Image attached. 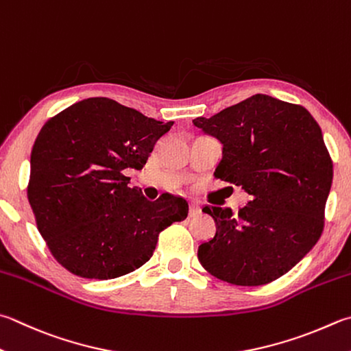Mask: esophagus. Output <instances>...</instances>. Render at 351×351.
<instances>
[{"label": "esophagus", "instance_id": "34e87169", "mask_svg": "<svg viewBox=\"0 0 351 351\" xmlns=\"http://www.w3.org/2000/svg\"><path fill=\"white\" fill-rule=\"evenodd\" d=\"M202 214V208H200V204L198 203H195V202H191L189 203V217H197V215H200Z\"/></svg>", "mask_w": 351, "mask_h": 351}]
</instances>
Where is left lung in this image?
<instances>
[{
	"label": "left lung",
	"mask_w": 351,
	"mask_h": 351,
	"mask_svg": "<svg viewBox=\"0 0 351 351\" xmlns=\"http://www.w3.org/2000/svg\"><path fill=\"white\" fill-rule=\"evenodd\" d=\"M223 145L214 176L250 195L247 206H204L217 232L198 246L215 278L263 286L287 274L319 240L333 163L318 122L301 105L254 95L193 121Z\"/></svg>",
	"instance_id": "8db88e82"
}]
</instances>
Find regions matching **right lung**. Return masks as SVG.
<instances>
[{
  "mask_svg": "<svg viewBox=\"0 0 351 351\" xmlns=\"http://www.w3.org/2000/svg\"><path fill=\"white\" fill-rule=\"evenodd\" d=\"M174 122H160L108 97H88L45 122L30 156L29 203L59 264L90 280H113L147 263L158 234L188 217V202H156L130 188Z\"/></svg>",
  "mask_w": 351,
  "mask_h": 351,
  "instance_id": "obj_1",
  "label": "right lung"
}]
</instances>
